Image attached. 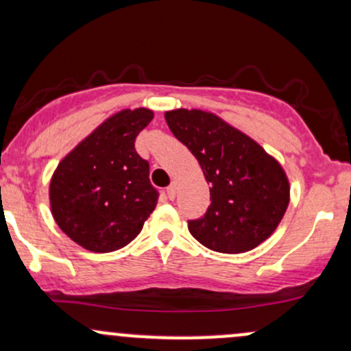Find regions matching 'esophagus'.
<instances>
[{"label":"esophagus","instance_id":"esophagus-1","mask_svg":"<svg viewBox=\"0 0 351 351\" xmlns=\"http://www.w3.org/2000/svg\"><path fill=\"white\" fill-rule=\"evenodd\" d=\"M167 195H168L169 199H175V196H176V186H175V183L169 184V186L167 188Z\"/></svg>","mask_w":351,"mask_h":351}]
</instances>
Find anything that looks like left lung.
<instances>
[{
	"mask_svg": "<svg viewBox=\"0 0 351 351\" xmlns=\"http://www.w3.org/2000/svg\"><path fill=\"white\" fill-rule=\"evenodd\" d=\"M165 119L211 184L205 217L188 221L196 240L213 252L237 255L271 237L290 203L282 165L210 111L180 108L167 111Z\"/></svg>",
	"mask_w": 351,
	"mask_h": 351,
	"instance_id": "left-lung-1",
	"label": "left lung"
}]
</instances>
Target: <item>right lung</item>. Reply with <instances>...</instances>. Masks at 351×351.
I'll use <instances>...</instances> for the list:
<instances>
[{
	"mask_svg": "<svg viewBox=\"0 0 351 351\" xmlns=\"http://www.w3.org/2000/svg\"><path fill=\"white\" fill-rule=\"evenodd\" d=\"M153 117L148 108L118 111L80 141L53 173V218L84 250L123 248L155 210L158 191L149 183V165L134 149L138 133Z\"/></svg>",
	"mask_w": 351,
	"mask_h": 351,
	"instance_id": "add662e5",
	"label": "right lung"
}]
</instances>
